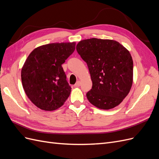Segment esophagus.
<instances>
[{"label": "esophagus", "mask_w": 159, "mask_h": 159, "mask_svg": "<svg viewBox=\"0 0 159 159\" xmlns=\"http://www.w3.org/2000/svg\"><path fill=\"white\" fill-rule=\"evenodd\" d=\"M80 84H81V81L80 80H78L77 82L75 83V87H80Z\"/></svg>", "instance_id": "34e87169"}]
</instances>
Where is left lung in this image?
Segmentation results:
<instances>
[{
  "label": "left lung",
  "instance_id": "obj_1",
  "mask_svg": "<svg viewBox=\"0 0 159 159\" xmlns=\"http://www.w3.org/2000/svg\"><path fill=\"white\" fill-rule=\"evenodd\" d=\"M78 54L88 66L92 88L86 94L95 107L108 110L121 103L133 81V61L119 42L92 38L80 41Z\"/></svg>",
  "mask_w": 159,
  "mask_h": 159
}]
</instances>
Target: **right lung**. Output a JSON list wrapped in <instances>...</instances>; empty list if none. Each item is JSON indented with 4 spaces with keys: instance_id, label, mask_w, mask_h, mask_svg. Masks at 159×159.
Here are the masks:
<instances>
[{
    "instance_id": "1",
    "label": "right lung",
    "mask_w": 159,
    "mask_h": 159,
    "mask_svg": "<svg viewBox=\"0 0 159 159\" xmlns=\"http://www.w3.org/2000/svg\"><path fill=\"white\" fill-rule=\"evenodd\" d=\"M75 48V42L51 43L36 48L28 56L21 70L22 84L37 107L52 111L68 98L71 88L61 64Z\"/></svg>"
}]
</instances>
